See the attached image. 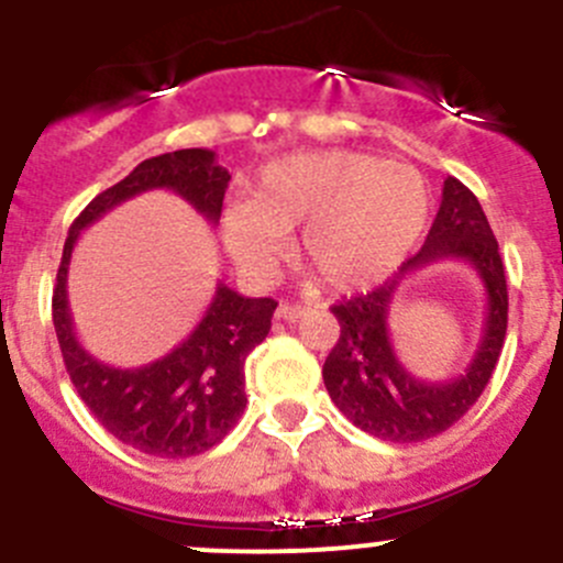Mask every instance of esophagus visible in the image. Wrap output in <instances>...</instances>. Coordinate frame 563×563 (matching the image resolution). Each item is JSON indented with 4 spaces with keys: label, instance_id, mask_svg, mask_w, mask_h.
Wrapping results in <instances>:
<instances>
[{
    "label": "esophagus",
    "instance_id": "obj_1",
    "mask_svg": "<svg viewBox=\"0 0 563 563\" xmlns=\"http://www.w3.org/2000/svg\"><path fill=\"white\" fill-rule=\"evenodd\" d=\"M305 316V308L302 305H288L283 302L280 308L275 310V318H280V321H297V318Z\"/></svg>",
    "mask_w": 563,
    "mask_h": 563
}]
</instances>
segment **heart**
Wrapping results in <instances>:
<instances>
[{
  "label": "heart",
  "mask_w": 563,
  "mask_h": 563,
  "mask_svg": "<svg viewBox=\"0 0 563 563\" xmlns=\"http://www.w3.org/2000/svg\"><path fill=\"white\" fill-rule=\"evenodd\" d=\"M433 198L413 168L349 150L288 155L261 168L253 198L223 207L231 258L266 275L302 229L299 255L334 288L384 280L411 253Z\"/></svg>",
  "instance_id": "b5f03b06"
}]
</instances>
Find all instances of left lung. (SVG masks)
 I'll list each match as a JSON object with an SVG mask.
<instances>
[{
	"instance_id": "8db88e82",
	"label": "left lung",
	"mask_w": 563,
	"mask_h": 563,
	"mask_svg": "<svg viewBox=\"0 0 563 563\" xmlns=\"http://www.w3.org/2000/svg\"><path fill=\"white\" fill-rule=\"evenodd\" d=\"M439 260H465L486 286V327L475 360L455 379L422 383L401 365L388 338V310L401 280ZM507 275L479 201L450 176L422 250L402 261L395 277L360 297L343 299L332 313L340 338L323 362V384L334 406L360 430L395 444L433 439L457 422L485 391L507 338Z\"/></svg>"
}]
</instances>
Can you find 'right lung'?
Listing matches in <instances>:
<instances>
[{"label": "right lung", "mask_w": 563, "mask_h": 563, "mask_svg": "<svg viewBox=\"0 0 563 563\" xmlns=\"http://www.w3.org/2000/svg\"><path fill=\"white\" fill-rule=\"evenodd\" d=\"M231 174L212 150H179L139 163L122 181L95 196L73 220L54 288V329L70 382L89 411L122 444L155 457L212 450L245 411V360L269 334L277 302L250 299L218 283L198 327L172 354L141 367H113L76 338L67 302V269L84 229L146 190H174L218 225Z\"/></svg>", "instance_id": "right-lung-1"}]
</instances>
